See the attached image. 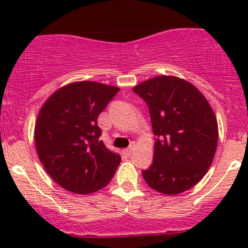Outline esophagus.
Instances as JSON below:
<instances>
[{
	"mask_svg": "<svg viewBox=\"0 0 248 248\" xmlns=\"http://www.w3.org/2000/svg\"><path fill=\"white\" fill-rule=\"evenodd\" d=\"M134 149H136V144H134V142H132V144H131V146H129V147H127V149H124V154H127V155H131L132 152L134 151Z\"/></svg>",
	"mask_w": 248,
	"mask_h": 248,
	"instance_id": "esophagus-1",
	"label": "esophagus"
}]
</instances>
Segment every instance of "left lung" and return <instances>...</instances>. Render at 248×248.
Masks as SVG:
<instances>
[{
    "label": "left lung",
    "mask_w": 248,
    "mask_h": 248,
    "mask_svg": "<svg viewBox=\"0 0 248 248\" xmlns=\"http://www.w3.org/2000/svg\"><path fill=\"white\" fill-rule=\"evenodd\" d=\"M149 107L155 142L154 162L142 177L159 193L174 196L196 186L209 170L218 126L209 102L191 82L159 76L133 89Z\"/></svg>",
    "instance_id": "obj_1"
}]
</instances>
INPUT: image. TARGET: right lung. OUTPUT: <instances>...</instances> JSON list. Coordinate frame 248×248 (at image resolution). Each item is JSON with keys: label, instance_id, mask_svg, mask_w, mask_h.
<instances>
[{"label": "right lung", "instance_id": "obj_1", "mask_svg": "<svg viewBox=\"0 0 248 248\" xmlns=\"http://www.w3.org/2000/svg\"><path fill=\"white\" fill-rule=\"evenodd\" d=\"M119 90L94 81L71 82L55 91L39 110L34 126L37 154L62 188L93 193L114 176L121 157L99 140L97 119Z\"/></svg>", "mask_w": 248, "mask_h": 248}]
</instances>
